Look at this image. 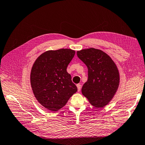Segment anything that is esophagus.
<instances>
[{
    "instance_id": "obj_1",
    "label": "esophagus",
    "mask_w": 145,
    "mask_h": 145,
    "mask_svg": "<svg viewBox=\"0 0 145 145\" xmlns=\"http://www.w3.org/2000/svg\"><path fill=\"white\" fill-rule=\"evenodd\" d=\"M76 87H77L78 91L80 92V89H81V85L80 84H77V85H76Z\"/></svg>"
}]
</instances>
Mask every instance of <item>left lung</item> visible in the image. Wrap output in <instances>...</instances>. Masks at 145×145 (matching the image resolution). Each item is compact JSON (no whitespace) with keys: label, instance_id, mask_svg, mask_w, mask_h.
Masks as SVG:
<instances>
[{"label":"left lung","instance_id":"obj_1","mask_svg":"<svg viewBox=\"0 0 145 145\" xmlns=\"http://www.w3.org/2000/svg\"><path fill=\"white\" fill-rule=\"evenodd\" d=\"M77 56L88 69V80L82 88V93L93 106H105L112 99L119 86L117 67L109 55L95 48L77 52Z\"/></svg>","mask_w":145,"mask_h":145}]
</instances>
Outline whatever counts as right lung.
<instances>
[{"mask_svg": "<svg viewBox=\"0 0 145 145\" xmlns=\"http://www.w3.org/2000/svg\"><path fill=\"white\" fill-rule=\"evenodd\" d=\"M75 53L70 49L47 51L33 65L31 73L33 91L39 103L48 110L57 111L77 91L67 72Z\"/></svg>", "mask_w": 145, "mask_h": 145, "instance_id": "add662e5", "label": "right lung"}]
</instances>
